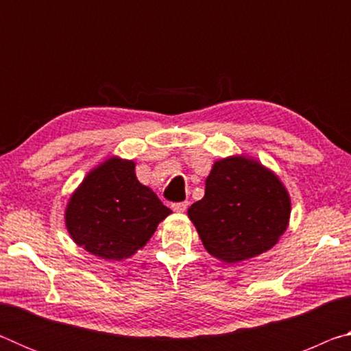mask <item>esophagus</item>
<instances>
[{
	"label": "esophagus",
	"instance_id": "34e87169",
	"mask_svg": "<svg viewBox=\"0 0 351 351\" xmlns=\"http://www.w3.org/2000/svg\"><path fill=\"white\" fill-rule=\"evenodd\" d=\"M187 207H189V203H187V201H184V203H175V204H171V209H173V210H175V212H178V213L186 212V210H187Z\"/></svg>",
	"mask_w": 351,
	"mask_h": 351
}]
</instances>
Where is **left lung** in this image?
<instances>
[{"label": "left lung", "instance_id": "obj_1", "mask_svg": "<svg viewBox=\"0 0 351 351\" xmlns=\"http://www.w3.org/2000/svg\"><path fill=\"white\" fill-rule=\"evenodd\" d=\"M187 215L212 257L235 265L277 245L291 217V198L274 171L247 154L213 162L204 197Z\"/></svg>", "mask_w": 351, "mask_h": 351}]
</instances>
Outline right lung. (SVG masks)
Returning a JSON list of instances; mask_svg holds the SVG:
<instances>
[{"mask_svg":"<svg viewBox=\"0 0 351 351\" xmlns=\"http://www.w3.org/2000/svg\"><path fill=\"white\" fill-rule=\"evenodd\" d=\"M132 159L110 156L88 171L68 199L64 224L75 245L123 260L147 245L171 210L136 176Z\"/></svg>","mask_w":351,"mask_h":351,"instance_id":"right-lung-1","label":"right lung"}]
</instances>
